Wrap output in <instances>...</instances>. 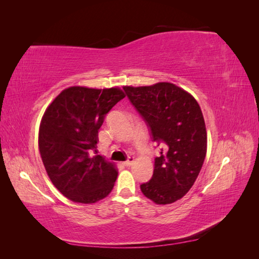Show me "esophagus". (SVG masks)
<instances>
[{"label": "esophagus", "instance_id": "obj_1", "mask_svg": "<svg viewBox=\"0 0 259 259\" xmlns=\"http://www.w3.org/2000/svg\"><path fill=\"white\" fill-rule=\"evenodd\" d=\"M134 161H135V157H128V159L123 162V164L124 166H131V164L134 163Z\"/></svg>", "mask_w": 259, "mask_h": 259}]
</instances>
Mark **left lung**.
Wrapping results in <instances>:
<instances>
[{
    "mask_svg": "<svg viewBox=\"0 0 259 259\" xmlns=\"http://www.w3.org/2000/svg\"><path fill=\"white\" fill-rule=\"evenodd\" d=\"M123 90L160 147L151 179L140 185L142 194L158 205L177 201L194 185L206 157L207 133L199 104L169 82Z\"/></svg>",
    "mask_w": 259,
    "mask_h": 259,
    "instance_id": "1",
    "label": "left lung"
}]
</instances>
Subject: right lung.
<instances>
[{
  "instance_id": "1",
  "label": "right lung",
  "mask_w": 259,
  "mask_h": 259,
  "mask_svg": "<svg viewBox=\"0 0 259 259\" xmlns=\"http://www.w3.org/2000/svg\"><path fill=\"white\" fill-rule=\"evenodd\" d=\"M124 97L119 88L70 87L43 114L38 150L49 178L68 199L93 203L111 192L118 171L98 155V131L106 114Z\"/></svg>"
}]
</instances>
